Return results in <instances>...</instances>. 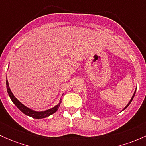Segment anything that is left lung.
<instances>
[{"label":"left lung","mask_w":146,"mask_h":146,"mask_svg":"<svg viewBox=\"0 0 146 146\" xmlns=\"http://www.w3.org/2000/svg\"><path fill=\"white\" fill-rule=\"evenodd\" d=\"M136 91H135V92H134V94H133V97H132L131 100H130V102H129V104H127V105H126V107H125V108H124V109H123V110H125V109H126V108H127V107H128V106H129V104H131V101H132V100H133V98H134V95H135V94H136Z\"/></svg>","instance_id":"1"}]
</instances>
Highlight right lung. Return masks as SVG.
<instances>
[{
  "label": "right lung",
  "mask_w": 146,
  "mask_h": 146,
  "mask_svg": "<svg viewBox=\"0 0 146 146\" xmlns=\"http://www.w3.org/2000/svg\"><path fill=\"white\" fill-rule=\"evenodd\" d=\"M6 87H7V90H8V95H9L10 99H11V100L13 101V102L15 104L16 107H17V108L22 111V112L24 113L25 114L29 116V117H32V118L34 119H43V118H46V117H48V116L51 115V114L55 113L56 111L58 110V107H59L60 104H61V101L59 102V104H57L56 106H55V107H53V108L50 109V110H46V111L38 112V111H34V110H30V109H29L28 107H25L24 104H22V103L20 102L14 96V95H13V94L12 93L11 90H10V87H9V85H8V82L7 79H6Z\"/></svg>",
  "instance_id": "1"
}]
</instances>
